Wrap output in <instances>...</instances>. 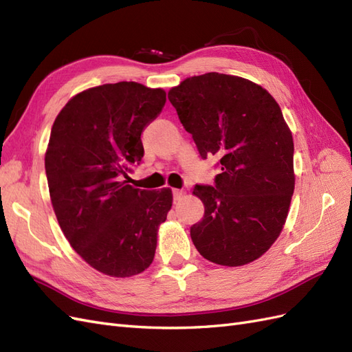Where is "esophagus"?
Returning a JSON list of instances; mask_svg holds the SVG:
<instances>
[{"instance_id": "obj_1", "label": "esophagus", "mask_w": 352, "mask_h": 352, "mask_svg": "<svg viewBox=\"0 0 352 352\" xmlns=\"http://www.w3.org/2000/svg\"><path fill=\"white\" fill-rule=\"evenodd\" d=\"M184 195H185V192L182 189H173V198H175V201H180L184 198Z\"/></svg>"}]
</instances>
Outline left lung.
<instances>
[{
	"label": "left lung",
	"instance_id": "obj_1",
	"mask_svg": "<svg viewBox=\"0 0 352 352\" xmlns=\"http://www.w3.org/2000/svg\"><path fill=\"white\" fill-rule=\"evenodd\" d=\"M202 158L221 168L214 186L197 185L204 217L190 228L202 257L236 267L278 239L294 194V141L279 104L260 85L206 73L168 91Z\"/></svg>",
	"mask_w": 352,
	"mask_h": 352
}]
</instances>
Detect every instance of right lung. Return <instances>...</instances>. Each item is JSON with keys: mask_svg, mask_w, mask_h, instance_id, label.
I'll return each mask as SVG.
<instances>
[{"mask_svg": "<svg viewBox=\"0 0 352 352\" xmlns=\"http://www.w3.org/2000/svg\"><path fill=\"white\" fill-rule=\"evenodd\" d=\"M166 104L136 82L89 88L63 107L45 153L50 197L72 248L91 267L129 278L150 267L173 195L138 189L127 173L144 157L141 133Z\"/></svg>", "mask_w": 352, "mask_h": 352, "instance_id": "right-lung-1", "label": "right lung"}]
</instances>
